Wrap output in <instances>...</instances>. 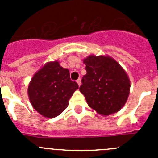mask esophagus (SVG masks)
Here are the masks:
<instances>
[{"mask_svg": "<svg viewBox=\"0 0 158 158\" xmlns=\"http://www.w3.org/2000/svg\"><path fill=\"white\" fill-rule=\"evenodd\" d=\"M77 82L78 85L80 86L81 85V78H78L77 80Z\"/></svg>", "mask_w": 158, "mask_h": 158, "instance_id": "esophagus-1", "label": "esophagus"}]
</instances>
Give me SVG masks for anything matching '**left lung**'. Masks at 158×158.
I'll list each match as a JSON object with an SVG mask.
<instances>
[{
    "mask_svg": "<svg viewBox=\"0 0 158 158\" xmlns=\"http://www.w3.org/2000/svg\"><path fill=\"white\" fill-rule=\"evenodd\" d=\"M83 62L87 73L79 89L87 104L100 115L118 112L130 93L131 83L126 71L109 56L89 55Z\"/></svg>",
    "mask_w": 158,
    "mask_h": 158,
    "instance_id": "left-lung-1",
    "label": "left lung"
}]
</instances>
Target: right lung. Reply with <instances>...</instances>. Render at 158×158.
<instances>
[{"label":"right lung","instance_id":"1","mask_svg":"<svg viewBox=\"0 0 158 158\" xmlns=\"http://www.w3.org/2000/svg\"><path fill=\"white\" fill-rule=\"evenodd\" d=\"M78 85L71 81L69 71L58 61L47 62L35 73L27 93L34 109L47 118L59 115L69 104Z\"/></svg>","mask_w":158,"mask_h":158}]
</instances>
